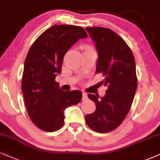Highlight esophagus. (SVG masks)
<instances>
[{
	"label": "esophagus",
	"mask_w": 160,
	"mask_h": 160,
	"mask_svg": "<svg viewBox=\"0 0 160 160\" xmlns=\"http://www.w3.org/2000/svg\"><path fill=\"white\" fill-rule=\"evenodd\" d=\"M82 100H86V99H88V96H87V94L86 92H82Z\"/></svg>",
	"instance_id": "esophagus-1"
}]
</instances>
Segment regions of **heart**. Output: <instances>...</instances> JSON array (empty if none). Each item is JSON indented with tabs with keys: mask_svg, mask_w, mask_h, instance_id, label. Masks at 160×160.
Segmentation results:
<instances>
[{
	"mask_svg": "<svg viewBox=\"0 0 160 160\" xmlns=\"http://www.w3.org/2000/svg\"><path fill=\"white\" fill-rule=\"evenodd\" d=\"M86 48H87V49H91V48H88V47H87Z\"/></svg>",
	"mask_w": 160,
	"mask_h": 160,
	"instance_id": "b5f03b06",
	"label": "heart"
}]
</instances>
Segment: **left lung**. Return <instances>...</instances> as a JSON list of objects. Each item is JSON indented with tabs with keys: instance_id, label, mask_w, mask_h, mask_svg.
Instances as JSON below:
<instances>
[{
	"instance_id": "obj_1",
	"label": "left lung",
	"mask_w": 160,
	"mask_h": 160,
	"mask_svg": "<svg viewBox=\"0 0 160 160\" xmlns=\"http://www.w3.org/2000/svg\"><path fill=\"white\" fill-rule=\"evenodd\" d=\"M98 54L97 73L103 74L101 84L108 87L104 97L88 94L96 111L87 114L86 122L98 133L110 132L128 114L137 88L136 64L126 43L112 30L102 27L86 28Z\"/></svg>"
}]
</instances>
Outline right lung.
Returning <instances> with one entry per match:
<instances>
[{"label":"right lung","mask_w":160,"mask_h":160,"mask_svg":"<svg viewBox=\"0 0 160 160\" xmlns=\"http://www.w3.org/2000/svg\"><path fill=\"white\" fill-rule=\"evenodd\" d=\"M86 38L80 26L54 25L38 37L28 52L21 89L30 119L41 130L60 129L64 124L66 108L81 101L80 91L61 90L55 78L61 72L68 50Z\"/></svg>","instance_id":"1"}]
</instances>
